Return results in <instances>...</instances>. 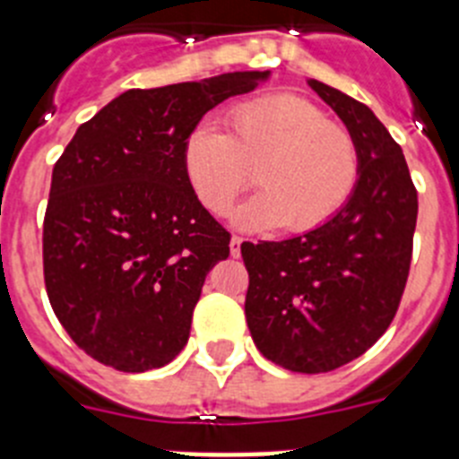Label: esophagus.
I'll return each instance as SVG.
<instances>
[{"instance_id": "obj_1", "label": "esophagus", "mask_w": 459, "mask_h": 459, "mask_svg": "<svg viewBox=\"0 0 459 459\" xmlns=\"http://www.w3.org/2000/svg\"><path fill=\"white\" fill-rule=\"evenodd\" d=\"M243 241H246V238L232 237V241H230V253H232V257H238V255H241Z\"/></svg>"}]
</instances>
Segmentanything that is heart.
Masks as SVG:
<instances>
[{"label": "heart", "instance_id": "b5f03b06", "mask_svg": "<svg viewBox=\"0 0 459 459\" xmlns=\"http://www.w3.org/2000/svg\"><path fill=\"white\" fill-rule=\"evenodd\" d=\"M227 133L200 124L184 140V174L206 211L222 216L253 184L262 193L237 211L243 230L285 222L290 232L324 225L351 197L359 149L351 133L328 121L301 96L278 93L241 103L227 115Z\"/></svg>", "mask_w": 459, "mask_h": 459}]
</instances>
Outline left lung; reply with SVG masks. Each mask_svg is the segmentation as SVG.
Wrapping results in <instances>:
<instances>
[{"label": "left lung", "instance_id": "obj_1", "mask_svg": "<svg viewBox=\"0 0 459 459\" xmlns=\"http://www.w3.org/2000/svg\"><path fill=\"white\" fill-rule=\"evenodd\" d=\"M359 149V181L331 221L285 241L243 243L246 319L257 350L291 372H331L366 354L395 317L419 195L407 160L368 105L307 80Z\"/></svg>", "mask_w": 459, "mask_h": 459}]
</instances>
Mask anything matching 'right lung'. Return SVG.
I'll return each mask as SVG.
<instances>
[{"mask_svg": "<svg viewBox=\"0 0 459 459\" xmlns=\"http://www.w3.org/2000/svg\"><path fill=\"white\" fill-rule=\"evenodd\" d=\"M269 75L128 89L80 126L55 163L43 222L48 299L73 342L103 366L147 372L188 342L230 232L186 179L184 140L211 108Z\"/></svg>", "mask_w": 459, "mask_h": 459, "instance_id": "1", "label": "right lung"}]
</instances>
